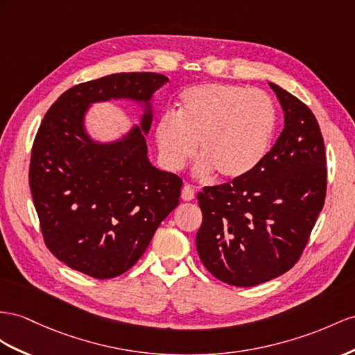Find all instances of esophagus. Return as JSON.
Segmentation results:
<instances>
[{
  "instance_id": "34e87169",
  "label": "esophagus",
  "mask_w": 355,
  "mask_h": 355,
  "mask_svg": "<svg viewBox=\"0 0 355 355\" xmlns=\"http://www.w3.org/2000/svg\"><path fill=\"white\" fill-rule=\"evenodd\" d=\"M181 199H183V201H193L195 190L192 186H184L181 189Z\"/></svg>"
}]
</instances>
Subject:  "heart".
<instances>
[{"label": "heart", "instance_id": "1", "mask_svg": "<svg viewBox=\"0 0 355 355\" xmlns=\"http://www.w3.org/2000/svg\"><path fill=\"white\" fill-rule=\"evenodd\" d=\"M276 127V107L264 91L210 83L186 88L177 116L163 114L154 125L162 165L181 171L199 145L196 174L216 171L223 180H240L264 159Z\"/></svg>", "mask_w": 355, "mask_h": 355}]
</instances>
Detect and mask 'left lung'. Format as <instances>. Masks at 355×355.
I'll return each instance as SVG.
<instances>
[{
  "instance_id": "obj_1",
  "label": "left lung",
  "mask_w": 355,
  "mask_h": 355,
  "mask_svg": "<svg viewBox=\"0 0 355 355\" xmlns=\"http://www.w3.org/2000/svg\"><path fill=\"white\" fill-rule=\"evenodd\" d=\"M268 84L285 116L276 144L246 177L198 193V255L214 277L234 286H255L293 268L325 199V150L316 118L302 100Z\"/></svg>"
}]
</instances>
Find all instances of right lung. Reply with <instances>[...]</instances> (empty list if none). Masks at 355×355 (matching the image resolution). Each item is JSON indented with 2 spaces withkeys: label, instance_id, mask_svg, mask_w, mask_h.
<instances>
[{
  "label": "right lung",
  "instance_id": "right-lung-1",
  "mask_svg": "<svg viewBox=\"0 0 355 355\" xmlns=\"http://www.w3.org/2000/svg\"><path fill=\"white\" fill-rule=\"evenodd\" d=\"M168 83L159 73H114L71 87L44 115L35 135L30 189L48 249L94 279L132 268L178 205L183 181L148 159L151 100ZM132 99L141 123L121 139H91L85 116L93 103Z\"/></svg>",
  "mask_w": 355,
  "mask_h": 355
}]
</instances>
